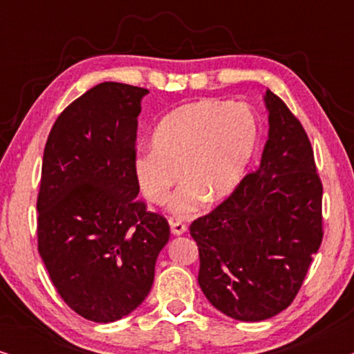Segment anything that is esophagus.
Segmentation results:
<instances>
[{
    "label": "esophagus",
    "instance_id": "1",
    "mask_svg": "<svg viewBox=\"0 0 354 354\" xmlns=\"http://www.w3.org/2000/svg\"><path fill=\"white\" fill-rule=\"evenodd\" d=\"M171 232L172 235H183L187 232V225L182 224V222L178 221H171Z\"/></svg>",
    "mask_w": 354,
    "mask_h": 354
}]
</instances>
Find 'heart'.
I'll use <instances>...</instances> for the list:
<instances>
[{
  "instance_id": "heart-1",
  "label": "heart",
  "mask_w": 354,
  "mask_h": 354,
  "mask_svg": "<svg viewBox=\"0 0 354 354\" xmlns=\"http://www.w3.org/2000/svg\"><path fill=\"white\" fill-rule=\"evenodd\" d=\"M259 137L258 115L246 104L203 100L178 106L159 120L153 149L135 156V180L149 203L164 205L180 171L183 183L171 211L188 217L205 200L222 201L239 188L258 151Z\"/></svg>"
}]
</instances>
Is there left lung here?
I'll return each instance as SVG.
<instances>
[{"mask_svg": "<svg viewBox=\"0 0 354 354\" xmlns=\"http://www.w3.org/2000/svg\"><path fill=\"white\" fill-rule=\"evenodd\" d=\"M269 133L258 171L192 222L198 283L209 303L243 322L274 317L297 297L322 241V183L303 125L268 90Z\"/></svg>", "mask_w": 354, "mask_h": 354, "instance_id": "obj_1", "label": "left lung"}]
</instances>
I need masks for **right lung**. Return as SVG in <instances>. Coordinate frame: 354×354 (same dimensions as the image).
I'll list each match as a JSON object with an SVG mask.
<instances>
[{
	"label": "right lung",
	"instance_id": "obj_1",
	"mask_svg": "<svg viewBox=\"0 0 354 354\" xmlns=\"http://www.w3.org/2000/svg\"><path fill=\"white\" fill-rule=\"evenodd\" d=\"M148 93L93 86L62 111L43 153L38 253L67 306L93 322L119 321L143 303L171 235L137 200V118Z\"/></svg>",
	"mask_w": 354,
	"mask_h": 354
}]
</instances>
